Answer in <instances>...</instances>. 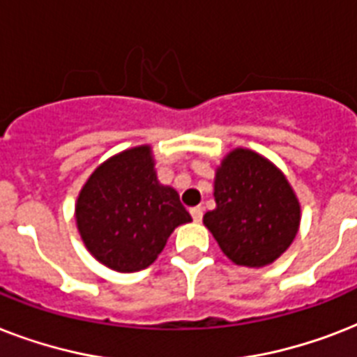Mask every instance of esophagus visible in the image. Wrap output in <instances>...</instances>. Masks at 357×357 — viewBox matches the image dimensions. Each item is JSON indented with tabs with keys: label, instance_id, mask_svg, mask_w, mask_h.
Segmentation results:
<instances>
[{
	"label": "esophagus",
	"instance_id": "obj_1",
	"mask_svg": "<svg viewBox=\"0 0 357 357\" xmlns=\"http://www.w3.org/2000/svg\"><path fill=\"white\" fill-rule=\"evenodd\" d=\"M190 215H192V220H195V222H202L204 209H202V207H192V209H190Z\"/></svg>",
	"mask_w": 357,
	"mask_h": 357
}]
</instances>
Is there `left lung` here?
<instances>
[{"label": "left lung", "mask_w": 357, "mask_h": 357, "mask_svg": "<svg viewBox=\"0 0 357 357\" xmlns=\"http://www.w3.org/2000/svg\"><path fill=\"white\" fill-rule=\"evenodd\" d=\"M213 196L217 207L204 215V224L235 265H271L298 234V196L285 174L257 151H229L217 167Z\"/></svg>", "instance_id": "left-lung-1"}]
</instances>
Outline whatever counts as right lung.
<instances>
[{
  "mask_svg": "<svg viewBox=\"0 0 357 357\" xmlns=\"http://www.w3.org/2000/svg\"><path fill=\"white\" fill-rule=\"evenodd\" d=\"M190 220L178 190L157 179L150 144L103 161L75 202V224L85 248L116 272L150 266L174 229Z\"/></svg>",
  "mask_w": 357,
  "mask_h": 357,
  "instance_id": "right-lung-1",
  "label": "right lung"
}]
</instances>
